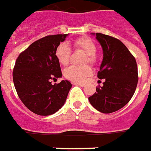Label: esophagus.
Listing matches in <instances>:
<instances>
[{"instance_id": "esophagus-1", "label": "esophagus", "mask_w": 151, "mask_h": 151, "mask_svg": "<svg viewBox=\"0 0 151 151\" xmlns=\"http://www.w3.org/2000/svg\"><path fill=\"white\" fill-rule=\"evenodd\" d=\"M75 86H80V87H83L84 86V84L83 83H73Z\"/></svg>"}]
</instances>
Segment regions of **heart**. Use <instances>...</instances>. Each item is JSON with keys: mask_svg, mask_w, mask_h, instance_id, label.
I'll return each mask as SVG.
<instances>
[{"mask_svg": "<svg viewBox=\"0 0 151 151\" xmlns=\"http://www.w3.org/2000/svg\"><path fill=\"white\" fill-rule=\"evenodd\" d=\"M76 49H80L86 54L83 63H90L94 65L96 62L95 55L96 47L94 42L87 37H82L73 42ZM55 57L59 63L62 65H67L69 63L71 57V48L65 43H62L58 46L55 50ZM92 74V69L87 65H71L64 70V76L69 80L76 83H83L88 76Z\"/></svg>", "mask_w": 151, "mask_h": 151, "instance_id": "obj_1", "label": "heart"}]
</instances>
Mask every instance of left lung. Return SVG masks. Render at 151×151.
I'll return each mask as SVG.
<instances>
[{
  "mask_svg": "<svg viewBox=\"0 0 151 151\" xmlns=\"http://www.w3.org/2000/svg\"><path fill=\"white\" fill-rule=\"evenodd\" d=\"M91 34L96 36L103 50L97 77L104 82L89 101L100 112L112 113L126 105L134 94L138 83L137 61L119 40L102 33Z\"/></svg>",
  "mask_w": 151,
  "mask_h": 151,
  "instance_id": "1",
  "label": "left lung"
}]
</instances>
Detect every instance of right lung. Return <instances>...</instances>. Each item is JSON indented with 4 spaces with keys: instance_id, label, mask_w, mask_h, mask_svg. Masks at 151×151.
I'll list each match as a JSON object with an SVG mask.
<instances>
[{
    "instance_id": "add662e5",
    "label": "right lung",
    "mask_w": 151,
    "mask_h": 151,
    "mask_svg": "<svg viewBox=\"0 0 151 151\" xmlns=\"http://www.w3.org/2000/svg\"><path fill=\"white\" fill-rule=\"evenodd\" d=\"M68 34L47 37L32 43L17 58L13 82L24 105L39 115L55 114L65 104L72 84L68 80L51 84L62 76L55 50Z\"/></svg>"
}]
</instances>
